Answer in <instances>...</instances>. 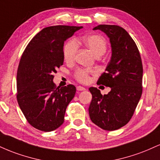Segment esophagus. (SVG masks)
I'll list each match as a JSON object with an SVG mask.
<instances>
[{"label": "esophagus", "mask_w": 160, "mask_h": 160, "mask_svg": "<svg viewBox=\"0 0 160 160\" xmlns=\"http://www.w3.org/2000/svg\"><path fill=\"white\" fill-rule=\"evenodd\" d=\"M77 90H78V91H84V90H86V88L82 87V86H77Z\"/></svg>", "instance_id": "esophagus-1"}]
</instances>
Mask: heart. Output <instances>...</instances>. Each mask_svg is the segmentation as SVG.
I'll list each match as a JSON object with an SVG mask.
<instances>
[{"label": "heart", "mask_w": 160, "mask_h": 160, "mask_svg": "<svg viewBox=\"0 0 160 160\" xmlns=\"http://www.w3.org/2000/svg\"><path fill=\"white\" fill-rule=\"evenodd\" d=\"M82 42L96 56H101L107 50V42L104 37L99 34H88L84 36ZM78 50V42L75 39L69 40L64 46V58L67 62H72ZM90 71L86 69H79L75 72L74 78L79 82L86 83L89 80Z\"/></svg>", "instance_id": "heart-1"}]
</instances>
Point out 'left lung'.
Segmentation results:
<instances>
[{"label": "left lung", "mask_w": 160, "mask_h": 160, "mask_svg": "<svg viewBox=\"0 0 160 160\" xmlns=\"http://www.w3.org/2000/svg\"><path fill=\"white\" fill-rule=\"evenodd\" d=\"M93 30L105 33L111 42V58L97 84L111 90L102 95L97 88H89L92 95L89 117L98 127L113 131L128 123L138 104L142 94V62L135 41L122 27L99 25Z\"/></svg>", "instance_id": "left-lung-1"}]
</instances>
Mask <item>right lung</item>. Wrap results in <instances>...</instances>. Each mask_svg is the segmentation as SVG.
<instances>
[{
  "label": "right lung",
  "mask_w": 160,
  "mask_h": 160,
  "mask_svg": "<svg viewBox=\"0 0 160 160\" xmlns=\"http://www.w3.org/2000/svg\"><path fill=\"white\" fill-rule=\"evenodd\" d=\"M82 26L56 25L42 29L23 52L17 71V101L33 127L51 132L64 122L66 108L76 87H60L53 82L54 73L63 65L64 43Z\"/></svg>",
  "instance_id": "right-lung-1"
}]
</instances>
